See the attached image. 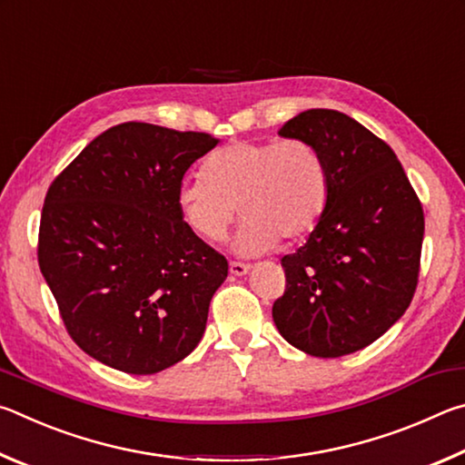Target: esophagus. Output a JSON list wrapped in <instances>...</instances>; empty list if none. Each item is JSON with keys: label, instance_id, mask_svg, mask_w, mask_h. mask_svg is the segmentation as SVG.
<instances>
[{"label": "esophagus", "instance_id": "obj_1", "mask_svg": "<svg viewBox=\"0 0 465 465\" xmlns=\"http://www.w3.org/2000/svg\"><path fill=\"white\" fill-rule=\"evenodd\" d=\"M250 269L252 266L246 262H235V261L230 262V272L235 274V277H242V274H246Z\"/></svg>", "mask_w": 465, "mask_h": 465}]
</instances>
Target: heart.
<instances>
[{"mask_svg":"<svg viewBox=\"0 0 465 465\" xmlns=\"http://www.w3.org/2000/svg\"><path fill=\"white\" fill-rule=\"evenodd\" d=\"M330 199L328 163L308 139L233 141L204 162V176L178 186L184 225L204 242H219L240 211L233 246L261 254L277 240L295 242L324 217Z\"/></svg>","mask_w":465,"mask_h":465,"instance_id":"obj_1","label":"heart"}]
</instances>
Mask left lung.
Returning a JSON list of instances; mask_svg holds the SVG:
<instances>
[{
  "instance_id": "left-lung-1",
  "label": "left lung",
  "mask_w": 465,
  "mask_h": 465,
  "mask_svg": "<svg viewBox=\"0 0 465 465\" xmlns=\"http://www.w3.org/2000/svg\"><path fill=\"white\" fill-rule=\"evenodd\" d=\"M279 135L320 149L330 199L308 242L281 258L287 285L272 320L312 357L351 355L388 332L412 302L422 204L391 147L338 110H305Z\"/></svg>"
}]
</instances>
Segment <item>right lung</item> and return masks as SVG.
Instances as JSON below:
<instances>
[{
  "mask_svg": "<svg viewBox=\"0 0 465 465\" xmlns=\"http://www.w3.org/2000/svg\"><path fill=\"white\" fill-rule=\"evenodd\" d=\"M217 143L209 133L123 123L46 191L38 266L69 336L100 363L152 375L201 342L227 261L184 225L176 193Z\"/></svg>",
  "mask_w": 465,
  "mask_h": 465,
  "instance_id": "add662e5",
  "label": "right lung"
}]
</instances>
